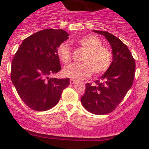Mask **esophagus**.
I'll use <instances>...</instances> for the list:
<instances>
[{
  "label": "esophagus",
  "mask_w": 149,
  "mask_h": 149,
  "mask_svg": "<svg viewBox=\"0 0 149 149\" xmlns=\"http://www.w3.org/2000/svg\"><path fill=\"white\" fill-rule=\"evenodd\" d=\"M69 82H70L71 84H75L76 81L74 80V79H70V81H69Z\"/></svg>",
  "instance_id": "esophagus-1"
}]
</instances>
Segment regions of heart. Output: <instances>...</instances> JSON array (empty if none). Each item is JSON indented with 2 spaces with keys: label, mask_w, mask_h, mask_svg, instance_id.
Wrapping results in <instances>:
<instances>
[{
  "label": "heart",
  "mask_w": 149,
  "mask_h": 149,
  "mask_svg": "<svg viewBox=\"0 0 149 149\" xmlns=\"http://www.w3.org/2000/svg\"><path fill=\"white\" fill-rule=\"evenodd\" d=\"M76 42L86 51L82 59L83 63H72L65 66L63 70L64 76L83 80L89 77L93 72L96 75H99L108 70L112 63V54L110 50L102 46L99 38L89 34L78 38ZM56 54L64 64L69 63L72 58L70 48L65 42L58 46Z\"/></svg>",
  "instance_id": "b5f03b06"
}]
</instances>
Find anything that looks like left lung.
I'll list each match as a JSON object with an SVG mask.
<instances>
[{
	"instance_id": "1",
	"label": "left lung",
	"mask_w": 149,
	"mask_h": 149,
	"mask_svg": "<svg viewBox=\"0 0 149 149\" xmlns=\"http://www.w3.org/2000/svg\"><path fill=\"white\" fill-rule=\"evenodd\" d=\"M103 35L110 43L113 62L95 84L88 83L81 101L84 108L95 115H104L113 111L131 89L135 74V60L127 46L119 38L106 31L93 30Z\"/></svg>"
}]
</instances>
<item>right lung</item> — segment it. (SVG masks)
I'll use <instances>...</instances> for the list:
<instances>
[{"label": "right lung", "instance_id": "1", "mask_svg": "<svg viewBox=\"0 0 149 149\" xmlns=\"http://www.w3.org/2000/svg\"><path fill=\"white\" fill-rule=\"evenodd\" d=\"M68 36L62 29L40 30L24 39L13 57L12 82L21 99L32 110L52 108L69 85V78L49 77L61 70L56 49Z\"/></svg>", "mask_w": 149, "mask_h": 149}]
</instances>
